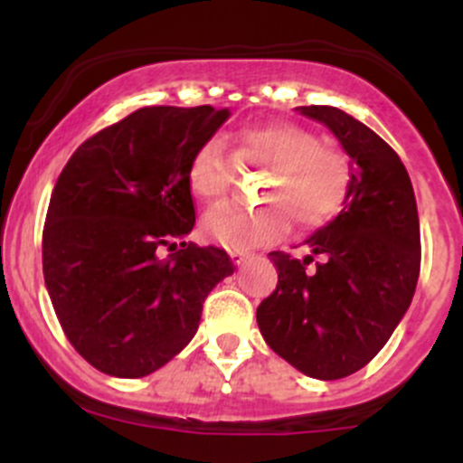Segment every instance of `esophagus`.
Masks as SVG:
<instances>
[{"label":"esophagus","mask_w":463,"mask_h":463,"mask_svg":"<svg viewBox=\"0 0 463 463\" xmlns=\"http://www.w3.org/2000/svg\"><path fill=\"white\" fill-rule=\"evenodd\" d=\"M231 258H232V261H235L237 266H240V264H244V261L250 258V253H249V250H231Z\"/></svg>","instance_id":"esophagus-1"}]
</instances>
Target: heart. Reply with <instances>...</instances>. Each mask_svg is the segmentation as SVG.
<instances>
[{"label": "heart", "instance_id": "1", "mask_svg": "<svg viewBox=\"0 0 463 463\" xmlns=\"http://www.w3.org/2000/svg\"><path fill=\"white\" fill-rule=\"evenodd\" d=\"M232 161L241 167H264L255 208L222 203L203 214L205 240L231 250L269 244L287 232L288 222L300 228L329 223L347 203L354 185L352 158L343 149L322 145L311 129L296 123L244 128L232 137ZM232 161L219 141H205L188 163V185L197 199L213 203L226 194Z\"/></svg>", "mask_w": 463, "mask_h": 463}]
</instances>
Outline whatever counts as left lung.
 <instances>
[{
	"mask_svg": "<svg viewBox=\"0 0 463 463\" xmlns=\"http://www.w3.org/2000/svg\"><path fill=\"white\" fill-rule=\"evenodd\" d=\"M298 111L334 132L356 172L338 217L305 241L309 255L269 253L278 287L258 307V325L296 370L335 381L381 352L412 302L421 269L417 199L399 154L367 125L326 105Z\"/></svg>",
	"mask_w": 463,
	"mask_h": 463,
	"instance_id": "obj_1",
	"label": "left lung"
}]
</instances>
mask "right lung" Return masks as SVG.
Returning <instances> with one entry per match:
<instances>
[{"instance_id": "obj_1", "label": "right lung", "mask_w": 463, "mask_h": 463, "mask_svg": "<svg viewBox=\"0 0 463 463\" xmlns=\"http://www.w3.org/2000/svg\"><path fill=\"white\" fill-rule=\"evenodd\" d=\"M228 116L143 107L60 172L42 232L46 291L69 343L102 374L141 378L172 361L235 270L226 250L181 241L194 226L188 163Z\"/></svg>"}]
</instances>
